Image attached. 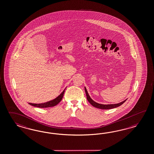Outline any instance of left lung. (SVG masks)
Instances as JSON below:
<instances>
[{"instance_id":"left-lung-1","label":"left lung","mask_w":154,"mask_h":154,"mask_svg":"<svg viewBox=\"0 0 154 154\" xmlns=\"http://www.w3.org/2000/svg\"><path fill=\"white\" fill-rule=\"evenodd\" d=\"M85 93L87 95V100H88V102L91 103V104L93 106H94L95 108H99V109H112L114 108H116L118 106H120L121 105H122L123 103L126 102L127 99L123 100L122 102L117 103V104H99L98 103L95 102L91 98V97L89 96V95L88 93L86 88L85 87Z\"/></svg>"}]
</instances>
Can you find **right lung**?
<instances>
[{
    "mask_svg": "<svg viewBox=\"0 0 154 154\" xmlns=\"http://www.w3.org/2000/svg\"><path fill=\"white\" fill-rule=\"evenodd\" d=\"M65 89H66V88L55 99L51 100H50L49 102L44 103H40V104H35V103H28V104L31 105L32 106H36V107H38V108H48V107L55 106L58 103H59L61 102V100H62V99L63 98V94H64V92H65Z\"/></svg>",
    "mask_w": 154,
    "mask_h": 154,
    "instance_id": "right-lung-1",
    "label": "right lung"
}]
</instances>
